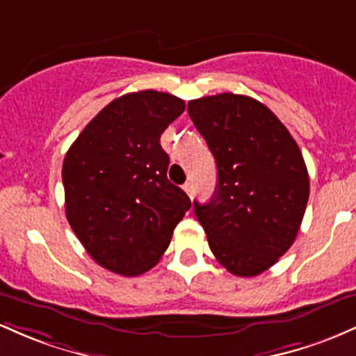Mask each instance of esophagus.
<instances>
[{
	"label": "esophagus",
	"mask_w": 356,
	"mask_h": 356,
	"mask_svg": "<svg viewBox=\"0 0 356 356\" xmlns=\"http://www.w3.org/2000/svg\"><path fill=\"white\" fill-rule=\"evenodd\" d=\"M183 190L186 191V195H188L190 198L193 197V183H191V181H186L185 185H183Z\"/></svg>",
	"instance_id": "esophagus-1"
}]
</instances>
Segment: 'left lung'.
Wrapping results in <instances>:
<instances>
[{
    "mask_svg": "<svg viewBox=\"0 0 356 356\" xmlns=\"http://www.w3.org/2000/svg\"><path fill=\"white\" fill-rule=\"evenodd\" d=\"M217 163V190L195 215L217 261L241 277L264 273L296 238L309 198L301 149L270 109L238 94L188 102Z\"/></svg>",
    "mask_w": 356,
    "mask_h": 356,
    "instance_id": "obj_1",
    "label": "left lung"
}]
</instances>
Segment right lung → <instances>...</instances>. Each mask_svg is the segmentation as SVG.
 Segmentation results:
<instances>
[{
    "label": "right lung",
    "mask_w": 356,
    "mask_h": 356,
    "mask_svg": "<svg viewBox=\"0 0 356 356\" xmlns=\"http://www.w3.org/2000/svg\"><path fill=\"white\" fill-rule=\"evenodd\" d=\"M185 102L158 90L114 99L83 127L62 168L72 230L99 266L139 275L156 266L191 207L166 177L163 131Z\"/></svg>",
    "instance_id": "obj_1"
}]
</instances>
